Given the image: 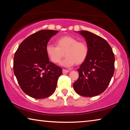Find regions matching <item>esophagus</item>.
Segmentation results:
<instances>
[{"instance_id": "1", "label": "esophagus", "mask_w": 130, "mask_h": 130, "mask_svg": "<svg viewBox=\"0 0 130 130\" xmlns=\"http://www.w3.org/2000/svg\"><path fill=\"white\" fill-rule=\"evenodd\" d=\"M62 72H63V73H69V70H66V69H63L62 70Z\"/></svg>"}]
</instances>
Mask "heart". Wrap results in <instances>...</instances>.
Instances as JSON below:
<instances>
[{
	"mask_svg": "<svg viewBox=\"0 0 130 130\" xmlns=\"http://www.w3.org/2000/svg\"><path fill=\"white\" fill-rule=\"evenodd\" d=\"M57 46L49 44L46 46V53L49 60L54 63H59L64 53L66 58L61 65L70 67L80 64L86 60L88 54V47L86 43L78 41L70 36H65L57 39Z\"/></svg>",
	"mask_w": 130,
	"mask_h": 130,
	"instance_id": "1",
	"label": "heart"
}]
</instances>
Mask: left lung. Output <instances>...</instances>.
<instances>
[{"mask_svg":"<svg viewBox=\"0 0 130 130\" xmlns=\"http://www.w3.org/2000/svg\"><path fill=\"white\" fill-rule=\"evenodd\" d=\"M77 32L87 41L88 54L77 70L79 77L73 88L81 96H98L106 89L113 75L115 56L109 43L102 37L88 31Z\"/></svg>","mask_w":130,"mask_h":130,"instance_id":"8db88e82","label":"left lung"}]
</instances>
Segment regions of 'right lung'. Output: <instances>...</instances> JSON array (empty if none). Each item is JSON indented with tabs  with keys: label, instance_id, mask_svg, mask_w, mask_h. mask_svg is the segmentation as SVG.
I'll return each instance as SVG.
<instances>
[{
	"label": "right lung",
	"instance_id": "1",
	"mask_svg": "<svg viewBox=\"0 0 130 130\" xmlns=\"http://www.w3.org/2000/svg\"><path fill=\"white\" fill-rule=\"evenodd\" d=\"M58 31L42 30L26 38L15 52L14 72L22 91L31 98L43 99L56 90L61 68L50 62L46 46Z\"/></svg>",
	"mask_w": 130,
	"mask_h": 130
}]
</instances>
